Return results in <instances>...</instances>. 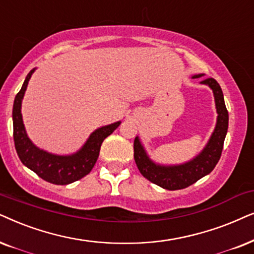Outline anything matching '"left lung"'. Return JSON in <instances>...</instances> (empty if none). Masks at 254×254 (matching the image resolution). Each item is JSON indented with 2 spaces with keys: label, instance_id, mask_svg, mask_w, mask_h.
<instances>
[{
  "label": "left lung",
  "instance_id": "8db88e82",
  "mask_svg": "<svg viewBox=\"0 0 254 254\" xmlns=\"http://www.w3.org/2000/svg\"><path fill=\"white\" fill-rule=\"evenodd\" d=\"M203 76V73L195 74V75H191V79H198ZM200 83L205 84L212 90L216 113H217L215 129L200 153L182 164H160V162H155L148 155L139 136L134 138L133 157L141 175L148 181L168 190L184 189L195 184L201 178L210 173L221 158L229 125V114L225 107L224 96H223L221 86L212 77L204 79Z\"/></svg>",
  "mask_w": 254,
  "mask_h": 254
}]
</instances>
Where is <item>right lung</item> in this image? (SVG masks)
<instances>
[{
    "instance_id": "obj_1",
    "label": "right lung",
    "mask_w": 254,
    "mask_h": 254,
    "mask_svg": "<svg viewBox=\"0 0 254 254\" xmlns=\"http://www.w3.org/2000/svg\"><path fill=\"white\" fill-rule=\"evenodd\" d=\"M37 68L30 70L23 86L15 97L12 108L13 141L23 165L47 182L68 185L86 177L93 170L100 154L103 140L120 127L122 122L103 125L94 130L79 150L70 154H56L33 144L26 132L22 116V102L31 75Z\"/></svg>"
}]
</instances>
